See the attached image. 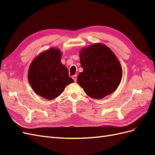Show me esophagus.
<instances>
[{
    "instance_id": "esophagus-1",
    "label": "esophagus",
    "mask_w": 155,
    "mask_h": 155,
    "mask_svg": "<svg viewBox=\"0 0 155 155\" xmlns=\"http://www.w3.org/2000/svg\"><path fill=\"white\" fill-rule=\"evenodd\" d=\"M72 78H73V79L74 80V81L76 82L77 81V75H74V76H72Z\"/></svg>"
}]
</instances>
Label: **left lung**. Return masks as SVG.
I'll list each match as a JSON object with an SVG mask.
<instances>
[{"instance_id": "8db88e82", "label": "left lung", "mask_w": 155, "mask_h": 155, "mask_svg": "<svg viewBox=\"0 0 155 155\" xmlns=\"http://www.w3.org/2000/svg\"><path fill=\"white\" fill-rule=\"evenodd\" d=\"M80 63L83 71L77 82L88 96L101 99L113 92L120 85L122 69L111 50L102 44L82 49Z\"/></svg>"}]
</instances>
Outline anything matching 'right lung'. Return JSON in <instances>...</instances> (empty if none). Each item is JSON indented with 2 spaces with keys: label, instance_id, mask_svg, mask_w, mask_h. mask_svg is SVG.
I'll list each match as a JSON object with an SVG mask.
<instances>
[{
  "label": "right lung",
  "instance_id": "right-lung-1",
  "mask_svg": "<svg viewBox=\"0 0 155 155\" xmlns=\"http://www.w3.org/2000/svg\"><path fill=\"white\" fill-rule=\"evenodd\" d=\"M61 58L59 49L50 48L37 56L29 68L28 78L32 89L49 100L57 97L67 85L74 82Z\"/></svg>",
  "mask_w": 155,
  "mask_h": 155
}]
</instances>
